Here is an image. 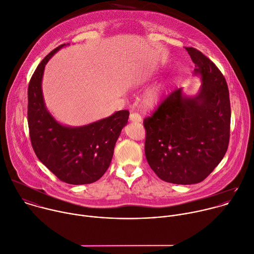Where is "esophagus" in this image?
Listing matches in <instances>:
<instances>
[{"label": "esophagus", "mask_w": 254, "mask_h": 254, "mask_svg": "<svg viewBox=\"0 0 254 254\" xmlns=\"http://www.w3.org/2000/svg\"><path fill=\"white\" fill-rule=\"evenodd\" d=\"M129 121L133 122V123H141L142 119H141L140 115H138L137 113H132L129 116Z\"/></svg>", "instance_id": "esophagus-1"}]
</instances>
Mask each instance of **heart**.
Segmentation results:
<instances>
[{
    "mask_svg": "<svg viewBox=\"0 0 254 254\" xmlns=\"http://www.w3.org/2000/svg\"><path fill=\"white\" fill-rule=\"evenodd\" d=\"M164 94V88L161 86H156L151 88L146 92L143 97V104L146 108H154L157 106Z\"/></svg>",
    "mask_w": 254,
    "mask_h": 254,
    "instance_id": "b5f03b06",
    "label": "heart"
}]
</instances>
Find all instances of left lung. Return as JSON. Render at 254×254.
Wrapping results in <instances>:
<instances>
[{
  "instance_id": "8db88e82",
  "label": "left lung",
  "mask_w": 254,
  "mask_h": 254,
  "mask_svg": "<svg viewBox=\"0 0 254 254\" xmlns=\"http://www.w3.org/2000/svg\"><path fill=\"white\" fill-rule=\"evenodd\" d=\"M200 75L194 97L178 89L143 121L144 152L155 175L176 185L206 179L223 158L229 142L230 102L226 80L201 52L186 48Z\"/></svg>"
}]
</instances>
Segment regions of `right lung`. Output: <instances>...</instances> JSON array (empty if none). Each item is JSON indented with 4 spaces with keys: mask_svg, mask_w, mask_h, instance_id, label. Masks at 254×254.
Returning a JSON list of instances; mask_svg holds the SVG:
<instances>
[{
    "mask_svg": "<svg viewBox=\"0 0 254 254\" xmlns=\"http://www.w3.org/2000/svg\"><path fill=\"white\" fill-rule=\"evenodd\" d=\"M65 44L53 50L38 65L28 88V125L38 158L62 182L88 185L100 180L109 168L116 142L127 124L128 111L82 127L58 123L46 108L42 78L46 64Z\"/></svg>",
    "mask_w": 254,
    "mask_h": 254,
    "instance_id": "1",
    "label": "right lung"
}]
</instances>
